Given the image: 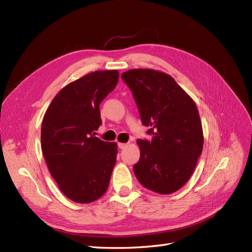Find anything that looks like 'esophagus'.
<instances>
[{
  "mask_svg": "<svg viewBox=\"0 0 252 252\" xmlns=\"http://www.w3.org/2000/svg\"><path fill=\"white\" fill-rule=\"evenodd\" d=\"M118 146H119L120 149H124L127 146V144L126 143H119Z\"/></svg>",
  "mask_w": 252,
  "mask_h": 252,
  "instance_id": "esophagus-1",
  "label": "esophagus"
}]
</instances>
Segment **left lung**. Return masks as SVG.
<instances>
[{"label": "left lung", "instance_id": "left-lung-1", "mask_svg": "<svg viewBox=\"0 0 252 252\" xmlns=\"http://www.w3.org/2000/svg\"><path fill=\"white\" fill-rule=\"evenodd\" d=\"M122 79L132 91L142 124L150 126L151 141L138 140L141 157L133 171L141 184L169 194L191 177L203 144V129L193 100L169 74L131 69Z\"/></svg>", "mask_w": 252, "mask_h": 252}]
</instances>
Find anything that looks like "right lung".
<instances>
[{
	"label": "right lung",
	"mask_w": 252,
	"mask_h": 252,
	"mask_svg": "<svg viewBox=\"0 0 252 252\" xmlns=\"http://www.w3.org/2000/svg\"><path fill=\"white\" fill-rule=\"evenodd\" d=\"M118 70L94 71L68 84L45 112L42 152L50 174L68 199L91 203L106 192L118 145L94 136L100 104L116 88Z\"/></svg>",
	"instance_id": "obj_1"
}]
</instances>
